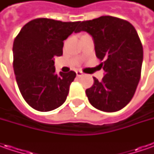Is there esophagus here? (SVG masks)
<instances>
[{
    "label": "esophagus",
    "instance_id": "34e87169",
    "mask_svg": "<svg viewBox=\"0 0 154 154\" xmlns=\"http://www.w3.org/2000/svg\"><path fill=\"white\" fill-rule=\"evenodd\" d=\"M76 75H77L78 77H81V76L84 75V73H83L82 71H76Z\"/></svg>",
    "mask_w": 154,
    "mask_h": 154
}]
</instances>
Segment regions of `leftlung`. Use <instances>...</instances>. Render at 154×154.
<instances>
[{
  "mask_svg": "<svg viewBox=\"0 0 154 154\" xmlns=\"http://www.w3.org/2000/svg\"><path fill=\"white\" fill-rule=\"evenodd\" d=\"M82 31L92 37L105 73L101 81L93 78L86 90L88 100L102 111L120 110L132 99L140 78L143 48L138 33L128 21L112 16L82 21L77 32Z\"/></svg>",
  "mask_w": 154,
  "mask_h": 154,
  "instance_id": "obj_1",
  "label": "left lung"
}]
</instances>
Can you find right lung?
<instances>
[{
    "mask_svg": "<svg viewBox=\"0 0 154 154\" xmlns=\"http://www.w3.org/2000/svg\"><path fill=\"white\" fill-rule=\"evenodd\" d=\"M80 21L35 19L22 27L14 42V70L19 89L31 107L51 111L65 102L76 74H56L54 57L62 55L63 41L77 32Z\"/></svg>",
    "mask_w": 154,
    "mask_h": 154,
    "instance_id": "obj_1",
    "label": "right lung"
}]
</instances>
